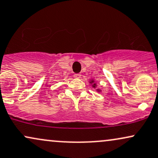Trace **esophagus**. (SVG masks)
Returning a JSON list of instances; mask_svg holds the SVG:
<instances>
[{
	"label": "esophagus",
	"instance_id": "1",
	"mask_svg": "<svg viewBox=\"0 0 158 158\" xmlns=\"http://www.w3.org/2000/svg\"><path fill=\"white\" fill-rule=\"evenodd\" d=\"M81 73H75L73 75V77L75 78H80L81 77Z\"/></svg>",
	"mask_w": 158,
	"mask_h": 158
}]
</instances>
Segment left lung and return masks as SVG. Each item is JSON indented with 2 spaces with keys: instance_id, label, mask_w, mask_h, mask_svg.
Here are the masks:
<instances>
[{
  "instance_id": "obj_1",
  "label": "left lung",
  "mask_w": 158,
  "mask_h": 158,
  "mask_svg": "<svg viewBox=\"0 0 158 158\" xmlns=\"http://www.w3.org/2000/svg\"><path fill=\"white\" fill-rule=\"evenodd\" d=\"M94 87H95V85H94Z\"/></svg>"
}]
</instances>
